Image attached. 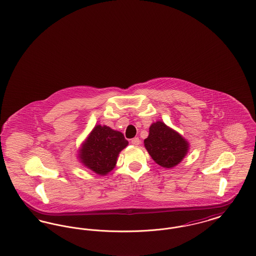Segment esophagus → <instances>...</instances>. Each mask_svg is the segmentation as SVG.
Masks as SVG:
<instances>
[{"label": "esophagus", "mask_w": 256, "mask_h": 256, "mask_svg": "<svg viewBox=\"0 0 256 256\" xmlns=\"http://www.w3.org/2000/svg\"><path fill=\"white\" fill-rule=\"evenodd\" d=\"M130 142H132V144L134 145V146H138L140 144V139L138 137H135V138H132L130 140Z\"/></svg>", "instance_id": "obj_1"}]
</instances>
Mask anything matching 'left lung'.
Segmentation results:
<instances>
[{
	"instance_id": "1",
	"label": "left lung",
	"mask_w": 256,
	"mask_h": 256,
	"mask_svg": "<svg viewBox=\"0 0 256 256\" xmlns=\"http://www.w3.org/2000/svg\"><path fill=\"white\" fill-rule=\"evenodd\" d=\"M144 144L152 159L164 168L178 165L188 152V143L182 135L164 122H154Z\"/></svg>"
}]
</instances>
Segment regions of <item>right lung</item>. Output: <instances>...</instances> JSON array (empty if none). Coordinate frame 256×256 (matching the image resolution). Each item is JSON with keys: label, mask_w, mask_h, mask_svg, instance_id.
I'll return each mask as SVG.
<instances>
[{"label": "right lung", "mask_w": 256, "mask_h": 256, "mask_svg": "<svg viewBox=\"0 0 256 256\" xmlns=\"http://www.w3.org/2000/svg\"><path fill=\"white\" fill-rule=\"evenodd\" d=\"M128 144L122 134L98 124L82 145L80 159L87 168L104 176L114 168L119 152Z\"/></svg>", "instance_id": "obj_1"}]
</instances>
